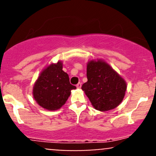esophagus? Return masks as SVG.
<instances>
[{"label": "esophagus", "instance_id": "obj_1", "mask_svg": "<svg viewBox=\"0 0 156 156\" xmlns=\"http://www.w3.org/2000/svg\"><path fill=\"white\" fill-rule=\"evenodd\" d=\"M76 87H77V88H78V89H80V88L81 87V83H78V84H77V85H76Z\"/></svg>", "mask_w": 156, "mask_h": 156}]
</instances>
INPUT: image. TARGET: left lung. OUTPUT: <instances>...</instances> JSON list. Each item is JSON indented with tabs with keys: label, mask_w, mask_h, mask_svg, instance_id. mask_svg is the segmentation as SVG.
Returning <instances> with one entry per match:
<instances>
[{
	"label": "left lung",
	"mask_w": 156,
	"mask_h": 156,
	"mask_svg": "<svg viewBox=\"0 0 156 156\" xmlns=\"http://www.w3.org/2000/svg\"><path fill=\"white\" fill-rule=\"evenodd\" d=\"M87 78L81 89L94 108L106 112L122 103L127 90L126 81L107 62L100 59L87 62Z\"/></svg>",
	"instance_id": "1"
}]
</instances>
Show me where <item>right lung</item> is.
<instances>
[{
	"label": "right lung",
	"mask_w": 156,
	"mask_h": 156,
	"mask_svg": "<svg viewBox=\"0 0 156 156\" xmlns=\"http://www.w3.org/2000/svg\"><path fill=\"white\" fill-rule=\"evenodd\" d=\"M76 89L69 82V75L62 70V62L51 63L39 75L33 87V97L36 103L49 111L59 109Z\"/></svg>",
	"instance_id": "add662e5"
}]
</instances>
